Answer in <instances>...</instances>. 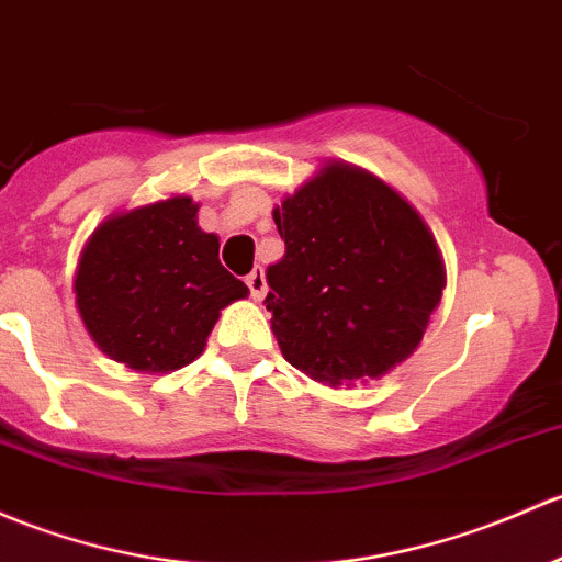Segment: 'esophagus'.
<instances>
[{"instance_id":"1","label":"esophagus","mask_w":562,"mask_h":562,"mask_svg":"<svg viewBox=\"0 0 562 562\" xmlns=\"http://www.w3.org/2000/svg\"><path fill=\"white\" fill-rule=\"evenodd\" d=\"M245 282H247V288H250V296L256 301H261L266 293V277H263L261 266H256V269L245 277Z\"/></svg>"}]
</instances>
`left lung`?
Returning a JSON list of instances; mask_svg holds the SVG:
<instances>
[{
	"mask_svg": "<svg viewBox=\"0 0 562 562\" xmlns=\"http://www.w3.org/2000/svg\"><path fill=\"white\" fill-rule=\"evenodd\" d=\"M285 258L269 266L282 356L328 387L380 380L420 347L447 285L434 234L395 188L326 161L271 212Z\"/></svg>",
	"mask_w": 562,
	"mask_h": 562,
	"instance_id": "left-lung-1",
	"label": "left lung"
}]
</instances>
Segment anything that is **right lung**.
Masks as SVG:
<instances>
[{
  "instance_id": "add662e5",
  "label": "right lung",
  "mask_w": 562,
  "mask_h": 562,
  "mask_svg": "<svg viewBox=\"0 0 562 562\" xmlns=\"http://www.w3.org/2000/svg\"><path fill=\"white\" fill-rule=\"evenodd\" d=\"M196 212L186 193L112 212L80 252L82 326L104 356L142 374L193 363L221 310L250 293L223 269L217 234L199 228Z\"/></svg>"
}]
</instances>
